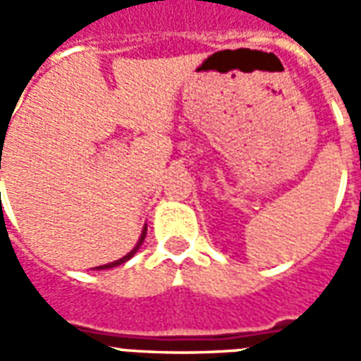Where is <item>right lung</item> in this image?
<instances>
[{
	"instance_id": "add662e5",
	"label": "right lung",
	"mask_w": 361,
	"mask_h": 361,
	"mask_svg": "<svg viewBox=\"0 0 361 361\" xmlns=\"http://www.w3.org/2000/svg\"><path fill=\"white\" fill-rule=\"evenodd\" d=\"M1 141H4V137H1ZM0 160H1V157H0ZM0 168H1V162H0ZM145 235H147V228L142 230V234H141V238H139V242H137V245H135L133 250H131V251H129V253H127L126 257L118 259V261H114V263H108V265L96 267V269H98V271H104V269H111V267H118V265H121V263H126V261H129V259H131V257H133V255H135V251H137V250H139V247H141V243H142V240H145Z\"/></svg>"
}]
</instances>
